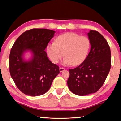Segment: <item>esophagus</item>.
Returning <instances> with one entry per match:
<instances>
[{"mask_svg":"<svg viewBox=\"0 0 121 121\" xmlns=\"http://www.w3.org/2000/svg\"><path fill=\"white\" fill-rule=\"evenodd\" d=\"M59 70H60V72H62L65 70V69L63 68H62V67H60V68H59Z\"/></svg>","mask_w":121,"mask_h":121,"instance_id":"obj_1","label":"esophagus"}]
</instances>
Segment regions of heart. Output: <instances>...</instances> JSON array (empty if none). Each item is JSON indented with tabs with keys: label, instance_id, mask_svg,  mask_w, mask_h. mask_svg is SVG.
I'll use <instances>...</instances> for the list:
<instances>
[{
	"label": "heart",
	"instance_id": "1",
	"mask_svg": "<svg viewBox=\"0 0 121 121\" xmlns=\"http://www.w3.org/2000/svg\"><path fill=\"white\" fill-rule=\"evenodd\" d=\"M90 48V40L87 37L66 32L57 37L55 42L48 44L46 51L53 63H58L64 56L63 65H77L86 58Z\"/></svg>",
	"mask_w": 121,
	"mask_h": 121
}]
</instances>
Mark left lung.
Returning a JSON list of instances; mask_svg holds the SVG:
<instances>
[{"label": "left lung", "mask_w": 121, "mask_h": 121, "mask_svg": "<svg viewBox=\"0 0 121 121\" xmlns=\"http://www.w3.org/2000/svg\"><path fill=\"white\" fill-rule=\"evenodd\" d=\"M87 36L91 44L89 54L80 65L69 69L67 81L69 90L81 96L97 92L104 84L111 67V52L105 38L95 30H90Z\"/></svg>", "instance_id": "1"}]
</instances>
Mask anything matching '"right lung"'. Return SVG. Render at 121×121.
<instances>
[{
  "label": "right lung",
  "mask_w": 121,
  "mask_h": 121,
  "mask_svg": "<svg viewBox=\"0 0 121 121\" xmlns=\"http://www.w3.org/2000/svg\"><path fill=\"white\" fill-rule=\"evenodd\" d=\"M56 31L48 29H32L23 32L14 43L9 54V72L22 92L30 96L41 95L51 87L60 71L47 57L45 51ZM32 53L26 60L24 54Z\"/></svg>",
  "instance_id": "add662e5"
}]
</instances>
